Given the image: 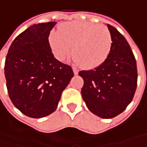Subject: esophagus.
Returning <instances> with one entry per match:
<instances>
[{
	"instance_id": "esophagus-1",
	"label": "esophagus",
	"mask_w": 147,
	"mask_h": 147,
	"mask_svg": "<svg viewBox=\"0 0 147 147\" xmlns=\"http://www.w3.org/2000/svg\"><path fill=\"white\" fill-rule=\"evenodd\" d=\"M73 71H74V74L77 75L78 74V69H77L76 67H73Z\"/></svg>"
}]
</instances>
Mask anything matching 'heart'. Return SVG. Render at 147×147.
Instances as JSON below:
<instances>
[{
	"instance_id": "obj_1",
	"label": "heart",
	"mask_w": 147,
	"mask_h": 147,
	"mask_svg": "<svg viewBox=\"0 0 147 147\" xmlns=\"http://www.w3.org/2000/svg\"><path fill=\"white\" fill-rule=\"evenodd\" d=\"M49 43L54 55L65 60L71 52L76 63L88 69L101 65L110 53L112 37L107 28L83 21L64 24L59 32H53Z\"/></svg>"
}]
</instances>
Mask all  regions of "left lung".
<instances>
[{
	"label": "left lung",
	"mask_w": 147,
	"mask_h": 147,
	"mask_svg": "<svg viewBox=\"0 0 147 147\" xmlns=\"http://www.w3.org/2000/svg\"><path fill=\"white\" fill-rule=\"evenodd\" d=\"M112 37L108 58L101 65L78 73L84 81L81 93L88 110L102 119L121 114L137 88V63L129 44L119 32L107 24Z\"/></svg>",
	"instance_id": "1"
}]
</instances>
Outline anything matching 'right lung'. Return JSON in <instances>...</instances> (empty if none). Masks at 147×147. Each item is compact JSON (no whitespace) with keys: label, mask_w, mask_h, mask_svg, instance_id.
Masks as SVG:
<instances>
[{"label":"right lung","mask_w":147,"mask_h":147,"mask_svg":"<svg viewBox=\"0 0 147 147\" xmlns=\"http://www.w3.org/2000/svg\"><path fill=\"white\" fill-rule=\"evenodd\" d=\"M56 22L33 24L15 37L5 62L8 94L26 116L39 119L56 110L74 72L54 57L49 35Z\"/></svg>","instance_id":"obj_1"}]
</instances>
